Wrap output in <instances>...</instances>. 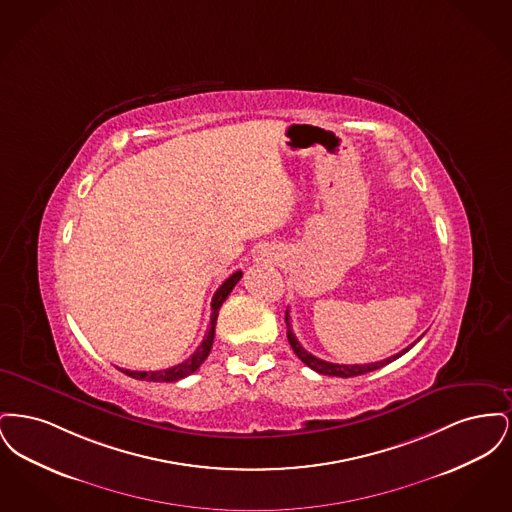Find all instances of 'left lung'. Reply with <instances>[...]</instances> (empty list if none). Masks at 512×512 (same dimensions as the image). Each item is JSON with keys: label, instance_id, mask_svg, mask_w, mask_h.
<instances>
[{"label": "left lung", "instance_id": "1", "mask_svg": "<svg viewBox=\"0 0 512 512\" xmlns=\"http://www.w3.org/2000/svg\"><path fill=\"white\" fill-rule=\"evenodd\" d=\"M286 324H288V341H290V345H292L293 353L305 363V365L309 366V368H313L315 372L318 374H326V376H340V378H353V376H361V374H366V372H372V370H378V368H382V366L390 365L393 363L395 359H399L401 355H405L411 347H413L414 343L418 340L411 343L409 347H405L403 351H399V353H395V355H391L388 359H384V361H376V363H368V365H338V363H328V361H322V359H318L315 357L313 353H309L307 349H303V345L297 341L295 338V334L292 332V324H290V311H286Z\"/></svg>", "mask_w": 512, "mask_h": 512}]
</instances>
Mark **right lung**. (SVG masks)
<instances>
[{
    "label": "right lung",
    "instance_id": "right-lung-1",
    "mask_svg": "<svg viewBox=\"0 0 512 512\" xmlns=\"http://www.w3.org/2000/svg\"><path fill=\"white\" fill-rule=\"evenodd\" d=\"M242 278V270H236L232 276H228L219 290L213 295V301H211V322H209V328L203 336V341L199 343V347L195 349L194 355H190L184 363L180 365L171 366V368H163V370H149V372H140V370H124L122 372L130 378H136V380H146V382H176V380H182L190 374H194L195 370L199 366L203 365V361L207 359V355L211 353V347H213V340H215V326H217V317H219V309L222 307V303L226 301V297L230 295V292L234 290V286L240 282Z\"/></svg>",
    "mask_w": 512,
    "mask_h": 512
}]
</instances>
